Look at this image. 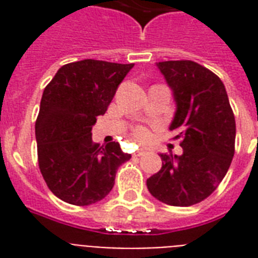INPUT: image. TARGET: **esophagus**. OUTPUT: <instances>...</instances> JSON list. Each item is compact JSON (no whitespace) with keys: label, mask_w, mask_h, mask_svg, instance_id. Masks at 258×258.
I'll return each instance as SVG.
<instances>
[{"label":"esophagus","mask_w":258,"mask_h":258,"mask_svg":"<svg viewBox=\"0 0 258 258\" xmlns=\"http://www.w3.org/2000/svg\"><path fill=\"white\" fill-rule=\"evenodd\" d=\"M146 153H147V150H145V149H141V150H138L137 153L134 154V157H143V155H145Z\"/></svg>","instance_id":"obj_1"}]
</instances>
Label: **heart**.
Masks as SVG:
<instances>
[{
  "instance_id": "1",
  "label": "heart",
  "mask_w": 258,
  "mask_h": 258,
  "mask_svg": "<svg viewBox=\"0 0 258 258\" xmlns=\"http://www.w3.org/2000/svg\"><path fill=\"white\" fill-rule=\"evenodd\" d=\"M150 131L143 125H139L137 128L134 130V138L137 139L138 142H147L150 139Z\"/></svg>"
}]
</instances>
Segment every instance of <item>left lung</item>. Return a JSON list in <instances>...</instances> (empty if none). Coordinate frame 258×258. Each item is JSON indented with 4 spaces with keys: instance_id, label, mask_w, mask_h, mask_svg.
<instances>
[{
    "instance_id": "obj_1",
    "label": "left lung",
    "mask_w": 258,
    "mask_h": 258,
    "mask_svg": "<svg viewBox=\"0 0 258 258\" xmlns=\"http://www.w3.org/2000/svg\"><path fill=\"white\" fill-rule=\"evenodd\" d=\"M174 92L170 130L183 154H161L162 169L147 179L151 196L171 206H191L212 194L226 175L236 143V120L224 83L191 60L158 62Z\"/></svg>"
}]
</instances>
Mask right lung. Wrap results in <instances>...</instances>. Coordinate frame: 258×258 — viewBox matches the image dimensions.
I'll use <instances>...</instances> for the list:
<instances>
[{"label":"right lung","mask_w":258,"mask_h":258,"mask_svg":"<svg viewBox=\"0 0 258 258\" xmlns=\"http://www.w3.org/2000/svg\"><path fill=\"white\" fill-rule=\"evenodd\" d=\"M133 67L93 58L70 62L44 89L36 120L38 167L64 202L87 206L101 201L112 190L117 167L130 161L117 142L93 143L91 131Z\"/></svg>","instance_id":"obj_1"}]
</instances>
